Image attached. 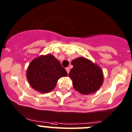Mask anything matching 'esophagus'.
Listing matches in <instances>:
<instances>
[{
    "label": "esophagus",
    "instance_id": "esophagus-1",
    "mask_svg": "<svg viewBox=\"0 0 132 132\" xmlns=\"http://www.w3.org/2000/svg\"><path fill=\"white\" fill-rule=\"evenodd\" d=\"M66 71H67L68 73H70V68H69L68 67L66 68Z\"/></svg>",
    "mask_w": 132,
    "mask_h": 132
}]
</instances>
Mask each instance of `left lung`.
<instances>
[{
    "mask_svg": "<svg viewBox=\"0 0 132 132\" xmlns=\"http://www.w3.org/2000/svg\"><path fill=\"white\" fill-rule=\"evenodd\" d=\"M73 68L69 77L76 91L89 94L98 91L103 81V71L97 65L84 57L75 59L71 62Z\"/></svg>",
    "mask_w": 132,
    "mask_h": 132,
    "instance_id": "1",
    "label": "left lung"
}]
</instances>
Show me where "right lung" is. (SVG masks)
Instances as JSON below:
<instances>
[{
  "mask_svg": "<svg viewBox=\"0 0 132 132\" xmlns=\"http://www.w3.org/2000/svg\"><path fill=\"white\" fill-rule=\"evenodd\" d=\"M67 75V71L59 61L50 54L33 60L27 71V77L31 87L41 93L52 91L59 78Z\"/></svg>",
  "mask_w": 132,
  "mask_h": 132,
  "instance_id": "1",
  "label": "right lung"
}]
</instances>
